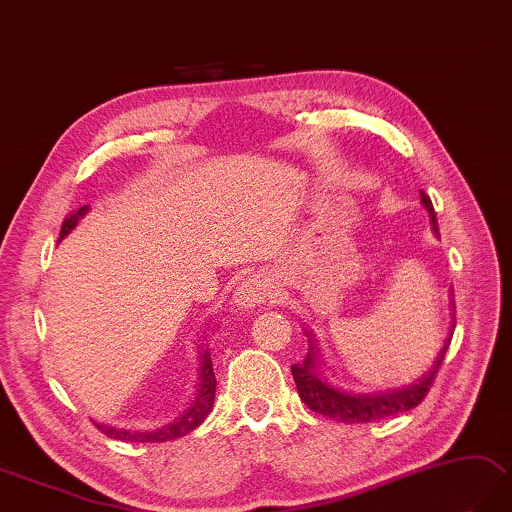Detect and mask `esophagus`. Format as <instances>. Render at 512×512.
<instances>
[{"instance_id": "34e87169", "label": "esophagus", "mask_w": 512, "mask_h": 512, "mask_svg": "<svg viewBox=\"0 0 512 512\" xmlns=\"http://www.w3.org/2000/svg\"><path fill=\"white\" fill-rule=\"evenodd\" d=\"M270 299H275V285L266 272H253V275L244 277L233 292V305L242 312L253 310V307Z\"/></svg>"}]
</instances>
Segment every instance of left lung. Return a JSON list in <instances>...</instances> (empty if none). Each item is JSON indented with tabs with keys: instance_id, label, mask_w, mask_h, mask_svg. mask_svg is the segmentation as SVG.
I'll return each mask as SVG.
<instances>
[{
	"instance_id": "left-lung-1",
	"label": "left lung",
	"mask_w": 512,
	"mask_h": 512,
	"mask_svg": "<svg viewBox=\"0 0 512 512\" xmlns=\"http://www.w3.org/2000/svg\"><path fill=\"white\" fill-rule=\"evenodd\" d=\"M421 205L427 209V213H430L432 227L438 233L432 200L423 192H421ZM454 325H451V331H454ZM449 340H451V334L441 353L436 355V360L430 366H425V371L421 375L412 377L408 382L397 384V386L353 388V386L331 384L329 379L320 375L318 371L314 344H310V351H307L305 360L292 366V377L296 382V388H299L303 403L310 410L342 423H371L386 417H395V414L408 412L414 406H419V403L425 399L427 390H430L438 368L443 364Z\"/></svg>"
}]
</instances>
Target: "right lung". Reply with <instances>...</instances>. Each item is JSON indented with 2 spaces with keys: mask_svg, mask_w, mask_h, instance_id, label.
<instances>
[{
  "mask_svg": "<svg viewBox=\"0 0 512 512\" xmlns=\"http://www.w3.org/2000/svg\"><path fill=\"white\" fill-rule=\"evenodd\" d=\"M89 211V205L80 207L78 211L71 213L63 220L61 227V237L58 242L63 240L65 235H69L71 231L76 229V224L80 218H85ZM213 401H216V375H213V364H211V353L209 349H205L200 353V375H198V388L194 392V399L189 406L178 414L176 419H172L170 423L154 427V430H146V432H135V430H122V427H113V425H98V430H102L109 438H115V441H130V443H165V441H174V438H181L185 434H189L192 430L207 419V414L213 408Z\"/></svg>",
  "mask_w": 512,
  "mask_h": 512,
  "instance_id": "1",
  "label": "right lung"
}]
</instances>
